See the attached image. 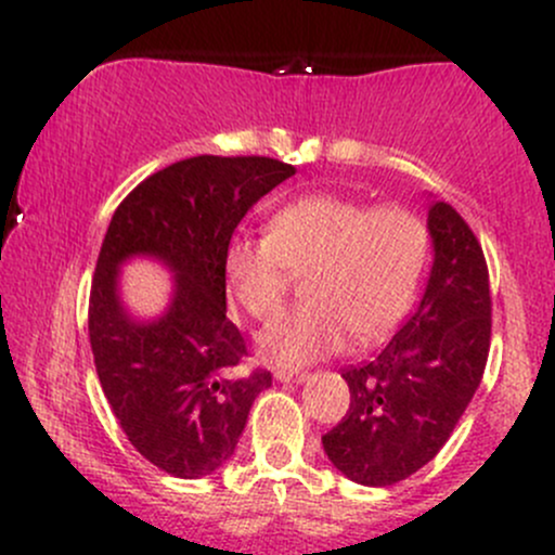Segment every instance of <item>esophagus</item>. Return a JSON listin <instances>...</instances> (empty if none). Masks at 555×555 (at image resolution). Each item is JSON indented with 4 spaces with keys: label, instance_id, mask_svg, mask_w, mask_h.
Listing matches in <instances>:
<instances>
[{
    "label": "esophagus",
    "instance_id": "obj_1",
    "mask_svg": "<svg viewBox=\"0 0 555 555\" xmlns=\"http://www.w3.org/2000/svg\"><path fill=\"white\" fill-rule=\"evenodd\" d=\"M278 380H285V384H301V380L309 378V373L304 371H275Z\"/></svg>",
    "mask_w": 555,
    "mask_h": 555
}]
</instances>
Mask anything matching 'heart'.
Segmentation results:
<instances>
[{"mask_svg":"<svg viewBox=\"0 0 555 555\" xmlns=\"http://www.w3.org/2000/svg\"><path fill=\"white\" fill-rule=\"evenodd\" d=\"M428 228L402 204L371 206L314 193L278 208L267 235L235 237L224 278L256 320L283 309L291 275H304V299L261 331L259 347L280 365H304L347 344L389 336L408 314L428 261Z\"/></svg>","mask_w":555,"mask_h":555,"instance_id":"b5f03b06","label":"heart"}]
</instances>
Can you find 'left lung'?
I'll use <instances>...</instances> for the list:
<instances>
[{
    "mask_svg": "<svg viewBox=\"0 0 555 555\" xmlns=\"http://www.w3.org/2000/svg\"><path fill=\"white\" fill-rule=\"evenodd\" d=\"M434 267L426 294L373 360L341 375L349 410L323 437L331 463L365 487H389L426 466L466 413L492 336L490 272L466 219L428 208Z\"/></svg>",
    "mask_w": 555,
    "mask_h": 555,
    "instance_id": "left-lung-1",
    "label": "left lung"
}]
</instances>
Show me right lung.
Returning a JSON list of instances; mask_svg holds the SVG:
<instances>
[{
  "label": "right lung",
  "mask_w": 555,
  "mask_h": 555,
  "mask_svg": "<svg viewBox=\"0 0 555 555\" xmlns=\"http://www.w3.org/2000/svg\"><path fill=\"white\" fill-rule=\"evenodd\" d=\"M267 156H195L142 180L113 214L92 291L89 344L113 415L134 450L180 479L230 461L270 371L237 373L248 357L228 320L224 251L261 195L294 175ZM134 253L176 272V301L156 324H134L115 296V270Z\"/></svg>",
  "instance_id": "add662e5"
}]
</instances>
